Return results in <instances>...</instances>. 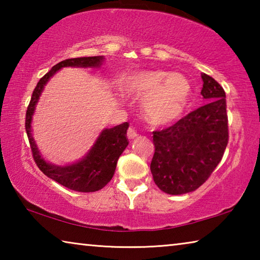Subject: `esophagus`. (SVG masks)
I'll return each mask as SVG.
<instances>
[{
  "label": "esophagus",
  "mask_w": 260,
  "mask_h": 260,
  "mask_svg": "<svg viewBox=\"0 0 260 260\" xmlns=\"http://www.w3.org/2000/svg\"><path fill=\"white\" fill-rule=\"evenodd\" d=\"M138 135H139V134H138V132L135 131L134 127H129L128 131H127V138H128L129 140H133V139H135L136 136H138Z\"/></svg>",
  "instance_id": "34e87169"
}]
</instances>
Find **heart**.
<instances>
[{
    "label": "heart",
    "mask_w": 260,
    "mask_h": 260,
    "mask_svg": "<svg viewBox=\"0 0 260 260\" xmlns=\"http://www.w3.org/2000/svg\"><path fill=\"white\" fill-rule=\"evenodd\" d=\"M126 95L144 98L142 110L151 124H169L181 116L191 95V86L181 73L164 70H139L122 77Z\"/></svg>",
    "instance_id": "b5f03b06"
}]
</instances>
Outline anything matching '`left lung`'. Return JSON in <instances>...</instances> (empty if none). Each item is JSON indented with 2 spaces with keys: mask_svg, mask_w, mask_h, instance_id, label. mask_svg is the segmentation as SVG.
I'll return each instance as SVG.
<instances>
[{
  "mask_svg": "<svg viewBox=\"0 0 260 260\" xmlns=\"http://www.w3.org/2000/svg\"><path fill=\"white\" fill-rule=\"evenodd\" d=\"M203 107L173 126L153 132V181L170 195L196 190L221 160L228 143L226 94L212 77L202 73Z\"/></svg>",
  "mask_w": 260,
  "mask_h": 260,
  "instance_id": "left-lung-1",
  "label": "left lung"
}]
</instances>
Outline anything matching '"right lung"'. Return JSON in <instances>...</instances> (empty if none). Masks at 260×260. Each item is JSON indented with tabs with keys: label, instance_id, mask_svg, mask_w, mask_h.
Instances as JSON below:
<instances>
[{
	"label": "right lung",
	"instance_id": "obj_1",
	"mask_svg": "<svg viewBox=\"0 0 260 260\" xmlns=\"http://www.w3.org/2000/svg\"><path fill=\"white\" fill-rule=\"evenodd\" d=\"M104 59V56H93L59 61L38 82L30 99L27 112H26L25 127L33 152V158L38 167L48 178L58 182L61 186L79 192L98 191L107 186L112 179L117 161L122 151L128 146V141L126 138L129 126L128 122L101 131L93 146L79 160L65 165H56L43 157L41 150L35 142L32 129L33 116L48 81L59 70L63 68L100 69Z\"/></svg>",
	"mask_w": 260,
	"mask_h": 260
}]
</instances>
